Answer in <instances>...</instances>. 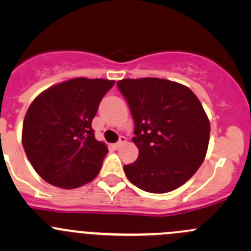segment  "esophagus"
<instances>
[{
    "instance_id": "obj_1",
    "label": "esophagus",
    "mask_w": 251,
    "mask_h": 251,
    "mask_svg": "<svg viewBox=\"0 0 251 251\" xmlns=\"http://www.w3.org/2000/svg\"><path fill=\"white\" fill-rule=\"evenodd\" d=\"M124 143H126V137L120 136V137H119V141L115 143V148H120Z\"/></svg>"
}]
</instances>
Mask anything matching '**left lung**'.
I'll list each match as a JSON object with an SVG mask.
<instances>
[{"label":"left lung","mask_w":251,"mask_h":251,"mask_svg":"<svg viewBox=\"0 0 251 251\" xmlns=\"http://www.w3.org/2000/svg\"><path fill=\"white\" fill-rule=\"evenodd\" d=\"M135 123V163L124 165L131 183L166 193L188 181L203 163L210 124L197 96L183 85L156 77L116 82Z\"/></svg>","instance_id":"obj_1"}]
</instances>
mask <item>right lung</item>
Segmentation results:
<instances>
[{
  "label": "right lung",
  "mask_w": 251,
  "mask_h": 251,
  "mask_svg": "<svg viewBox=\"0 0 251 251\" xmlns=\"http://www.w3.org/2000/svg\"><path fill=\"white\" fill-rule=\"evenodd\" d=\"M114 81L77 77L35 98L23 125V147L37 174L55 187L76 188L92 181L108 148L96 141L92 120Z\"/></svg>",
  "instance_id": "add662e5"
}]
</instances>
